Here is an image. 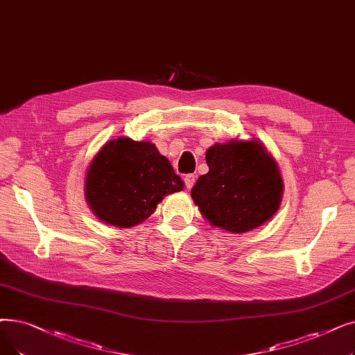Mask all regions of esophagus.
I'll list each match as a JSON object with an SVG mask.
<instances>
[{"instance_id":"1","label":"esophagus","mask_w":355,"mask_h":355,"mask_svg":"<svg viewBox=\"0 0 355 355\" xmlns=\"http://www.w3.org/2000/svg\"><path fill=\"white\" fill-rule=\"evenodd\" d=\"M184 182H186V187L190 190L196 182V175L194 174H187L186 177H184Z\"/></svg>"}]
</instances>
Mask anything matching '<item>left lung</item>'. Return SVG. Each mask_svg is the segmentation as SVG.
<instances>
[{"instance_id":"8db88e82","label":"left lung","mask_w":355,"mask_h":355,"mask_svg":"<svg viewBox=\"0 0 355 355\" xmlns=\"http://www.w3.org/2000/svg\"><path fill=\"white\" fill-rule=\"evenodd\" d=\"M206 162L209 173L198 177L191 197L210 225L243 234L279 210L283 180L261 142L214 144L206 152Z\"/></svg>"}]
</instances>
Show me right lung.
<instances>
[{"instance_id":"1","label":"right lung","mask_w":355,"mask_h":355,"mask_svg":"<svg viewBox=\"0 0 355 355\" xmlns=\"http://www.w3.org/2000/svg\"><path fill=\"white\" fill-rule=\"evenodd\" d=\"M182 187L155 145L119 137L107 142L92 159L85 198L100 220L126 229L146 220L166 194Z\"/></svg>"}]
</instances>
